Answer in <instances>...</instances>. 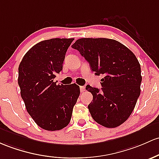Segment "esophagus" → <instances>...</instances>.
<instances>
[{
	"label": "esophagus",
	"mask_w": 159,
	"mask_h": 159,
	"mask_svg": "<svg viewBox=\"0 0 159 159\" xmlns=\"http://www.w3.org/2000/svg\"><path fill=\"white\" fill-rule=\"evenodd\" d=\"M85 90V88L84 86H81L80 87V91H81V93H83V92H84Z\"/></svg>",
	"instance_id": "obj_1"
}]
</instances>
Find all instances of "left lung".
Segmentation results:
<instances>
[{
    "mask_svg": "<svg viewBox=\"0 0 159 159\" xmlns=\"http://www.w3.org/2000/svg\"><path fill=\"white\" fill-rule=\"evenodd\" d=\"M71 48L84 57L96 75H104L100 90L86 86L93 95L88 105L92 118L106 128L121 125L131 115L140 94L142 76L136 56L109 38H80Z\"/></svg>",
    "mask_w": 159,
    "mask_h": 159,
    "instance_id": "8db88e82",
    "label": "left lung"
}]
</instances>
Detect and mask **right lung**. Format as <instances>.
Returning <instances> with one entry per match:
<instances>
[{
    "mask_svg": "<svg viewBox=\"0 0 159 159\" xmlns=\"http://www.w3.org/2000/svg\"><path fill=\"white\" fill-rule=\"evenodd\" d=\"M74 38H52L33 46L19 66L21 97L34 122L47 130H59L70 122L80 95L79 86L57 84L66 53Z\"/></svg>",
    "mask_w": 159,
    "mask_h": 159,
    "instance_id": "right-lung-1",
    "label": "right lung"
}]
</instances>
